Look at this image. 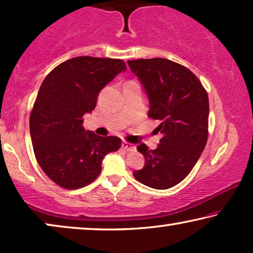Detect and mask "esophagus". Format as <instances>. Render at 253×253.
Here are the masks:
<instances>
[{
  "mask_svg": "<svg viewBox=\"0 0 253 253\" xmlns=\"http://www.w3.org/2000/svg\"><path fill=\"white\" fill-rule=\"evenodd\" d=\"M122 148H123V150H126V151H134V148H136V147H134V145L127 143V141H123Z\"/></svg>",
  "mask_w": 253,
  "mask_h": 253,
  "instance_id": "obj_1",
  "label": "esophagus"
}]
</instances>
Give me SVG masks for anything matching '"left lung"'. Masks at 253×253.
Here are the masks:
<instances>
[{
    "label": "left lung",
    "instance_id": "1",
    "mask_svg": "<svg viewBox=\"0 0 253 253\" xmlns=\"http://www.w3.org/2000/svg\"><path fill=\"white\" fill-rule=\"evenodd\" d=\"M127 64L146 89L147 115L160 122L157 129L162 133L155 150L138 145L145 166L133 176L150 188L169 189L190 174L206 146L209 95L191 70L167 58H138Z\"/></svg>",
    "mask_w": 253,
    "mask_h": 253
}]
</instances>
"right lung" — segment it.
<instances>
[{"label": "right lung", "mask_w": 253, "mask_h": 253, "mask_svg": "<svg viewBox=\"0 0 253 253\" xmlns=\"http://www.w3.org/2000/svg\"><path fill=\"white\" fill-rule=\"evenodd\" d=\"M126 65L119 58L78 56L53 69L38 92L30 115L34 155L58 186L76 190L101 172L102 159L119 151V137H101L83 126L95 108L99 92Z\"/></svg>", "instance_id": "right-lung-1"}]
</instances>
